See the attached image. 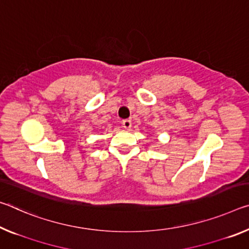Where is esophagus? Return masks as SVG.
Segmentation results:
<instances>
[{
    "label": "esophagus",
    "instance_id": "esophagus-1",
    "mask_svg": "<svg viewBox=\"0 0 249 249\" xmlns=\"http://www.w3.org/2000/svg\"><path fill=\"white\" fill-rule=\"evenodd\" d=\"M122 125H123L124 128L129 129L132 127V121L131 120H123L122 121Z\"/></svg>",
    "mask_w": 249,
    "mask_h": 249
}]
</instances>
